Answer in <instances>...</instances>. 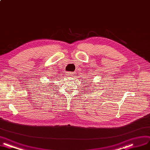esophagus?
Returning a JSON list of instances; mask_svg holds the SVG:
<instances>
[{
	"label": "esophagus",
	"instance_id": "esophagus-1",
	"mask_svg": "<svg viewBox=\"0 0 150 150\" xmlns=\"http://www.w3.org/2000/svg\"><path fill=\"white\" fill-rule=\"evenodd\" d=\"M74 73H73V72H68V73H67V75H68V76H69V77H72L73 76Z\"/></svg>",
	"mask_w": 150,
	"mask_h": 150
}]
</instances>
